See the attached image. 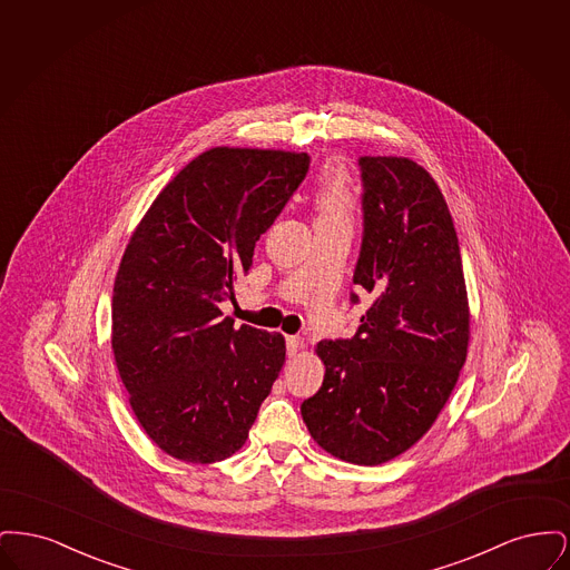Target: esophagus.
Wrapping results in <instances>:
<instances>
[{"mask_svg": "<svg viewBox=\"0 0 570 570\" xmlns=\"http://www.w3.org/2000/svg\"><path fill=\"white\" fill-rule=\"evenodd\" d=\"M286 348H288V356H297L303 351V340L298 335H288L286 337Z\"/></svg>", "mask_w": 570, "mask_h": 570, "instance_id": "34e87169", "label": "esophagus"}]
</instances>
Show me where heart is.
I'll return each instance as SVG.
<instances>
[{
    "label": "heart",
    "mask_w": 570,
    "mask_h": 570,
    "mask_svg": "<svg viewBox=\"0 0 570 570\" xmlns=\"http://www.w3.org/2000/svg\"><path fill=\"white\" fill-rule=\"evenodd\" d=\"M316 228L346 226L353 228L356 194L351 177L340 166H328L314 191Z\"/></svg>",
    "instance_id": "heart-1"
}]
</instances>
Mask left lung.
<instances>
[{
  "instance_id": "left-lung-1",
  "label": "left lung",
  "mask_w": 570,
  "mask_h": 570,
  "mask_svg": "<svg viewBox=\"0 0 570 570\" xmlns=\"http://www.w3.org/2000/svg\"><path fill=\"white\" fill-rule=\"evenodd\" d=\"M358 166L363 244L353 282L372 305L354 337L318 342L325 380L301 416L333 458L379 465L428 434L451 397L470 309L458 233L434 177L395 156H363Z\"/></svg>"
}]
</instances>
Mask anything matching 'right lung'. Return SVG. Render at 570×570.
Returning <instances> with one entry per match:
<instances>
[{
  "label": "right lung",
  "instance_id": "add662e5",
  "mask_svg": "<svg viewBox=\"0 0 570 570\" xmlns=\"http://www.w3.org/2000/svg\"><path fill=\"white\" fill-rule=\"evenodd\" d=\"M309 168L307 154L214 147L151 203L112 286L110 346L136 421L166 455L216 463L239 451L272 393L286 342L235 326L254 245Z\"/></svg>",
  "mask_w": 570,
  "mask_h": 570
}]
</instances>
